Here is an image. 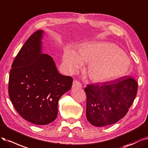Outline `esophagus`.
Masks as SVG:
<instances>
[{
	"label": "esophagus",
	"instance_id": "esophagus-1",
	"mask_svg": "<svg viewBox=\"0 0 148 148\" xmlns=\"http://www.w3.org/2000/svg\"><path fill=\"white\" fill-rule=\"evenodd\" d=\"M75 87H77V88L82 87V84H81L77 80H74L73 82V88H75Z\"/></svg>",
	"mask_w": 148,
	"mask_h": 148
}]
</instances>
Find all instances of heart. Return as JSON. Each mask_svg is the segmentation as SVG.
<instances>
[{"label": "heart", "mask_w": 148, "mask_h": 148, "mask_svg": "<svg viewBox=\"0 0 148 148\" xmlns=\"http://www.w3.org/2000/svg\"><path fill=\"white\" fill-rule=\"evenodd\" d=\"M83 62L88 63L85 73L94 82H106L125 75L129 69L130 61L127 55L116 45L98 42L80 46L78 54L65 50L63 64L68 73L75 72Z\"/></svg>", "instance_id": "1"}]
</instances>
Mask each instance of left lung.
I'll use <instances>...</instances> for the list:
<instances>
[{
	"label": "left lung",
	"instance_id": "8db88e82",
	"mask_svg": "<svg viewBox=\"0 0 148 148\" xmlns=\"http://www.w3.org/2000/svg\"><path fill=\"white\" fill-rule=\"evenodd\" d=\"M86 116L95 127L117 122L124 117L137 93L138 83L130 76L104 83L88 85Z\"/></svg>",
	"mask_w": 148,
	"mask_h": 148
}]
</instances>
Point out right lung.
Listing matches in <instances>:
<instances>
[{"mask_svg":"<svg viewBox=\"0 0 148 148\" xmlns=\"http://www.w3.org/2000/svg\"><path fill=\"white\" fill-rule=\"evenodd\" d=\"M44 34L43 30L36 31L23 45L13 62L8 83L16 111L39 125L55 120L59 99L73 84V78L59 73L53 59L42 53Z\"/></svg>","mask_w":148,"mask_h":148,"instance_id":"obj_1","label":"right lung"}]
</instances>
